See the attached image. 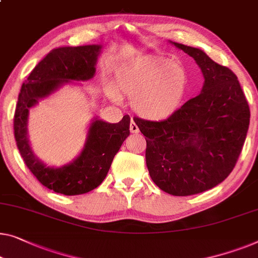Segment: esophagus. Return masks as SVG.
Instances as JSON below:
<instances>
[{
	"label": "esophagus",
	"instance_id": "1",
	"mask_svg": "<svg viewBox=\"0 0 258 258\" xmlns=\"http://www.w3.org/2000/svg\"><path fill=\"white\" fill-rule=\"evenodd\" d=\"M130 132H132L133 134H137L138 132H140V129H138V126L134 120L130 121Z\"/></svg>",
	"mask_w": 258,
	"mask_h": 258
}]
</instances>
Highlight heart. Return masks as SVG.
<instances>
[{
    "instance_id": "b5f03b06",
    "label": "heart",
    "mask_w": 258,
    "mask_h": 258,
    "mask_svg": "<svg viewBox=\"0 0 258 258\" xmlns=\"http://www.w3.org/2000/svg\"><path fill=\"white\" fill-rule=\"evenodd\" d=\"M187 72L180 62L164 55H142L115 67L108 96L118 102L121 95L130 98V106L141 117L160 121L170 117L184 99Z\"/></svg>"
}]
</instances>
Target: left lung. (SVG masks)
<instances>
[{
	"mask_svg": "<svg viewBox=\"0 0 258 258\" xmlns=\"http://www.w3.org/2000/svg\"><path fill=\"white\" fill-rule=\"evenodd\" d=\"M169 42L196 60L204 76L200 94L167 120L136 118L145 136V160L155 184L177 197L215 187L233 171L247 137L250 110L237 77L203 50Z\"/></svg>",
	"mask_w": 258,
	"mask_h": 258,
	"instance_id": "obj_1",
	"label": "left lung"
}]
</instances>
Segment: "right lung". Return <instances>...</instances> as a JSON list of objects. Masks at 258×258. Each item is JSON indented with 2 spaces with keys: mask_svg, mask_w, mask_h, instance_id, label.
I'll return each instance as SVG.
<instances>
[{
  "mask_svg": "<svg viewBox=\"0 0 258 258\" xmlns=\"http://www.w3.org/2000/svg\"><path fill=\"white\" fill-rule=\"evenodd\" d=\"M102 45L62 46L50 51L36 65L22 85L15 110L14 132L21 156L33 175L55 193L78 196L98 187L104 180L115 155L130 134V117L109 123L95 116L89 123L83 150L72 162L60 167L50 166L35 155L29 141L30 108L38 104L65 85H79L95 76Z\"/></svg>",
  "mask_w": 258,
  "mask_h": 258,
  "instance_id": "obj_1",
  "label": "right lung"
}]
</instances>
